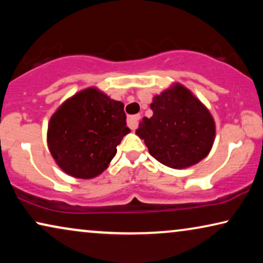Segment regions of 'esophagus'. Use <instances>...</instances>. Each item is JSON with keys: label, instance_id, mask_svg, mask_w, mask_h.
Returning <instances> with one entry per match:
<instances>
[{"label": "esophagus", "instance_id": "34e87169", "mask_svg": "<svg viewBox=\"0 0 263 263\" xmlns=\"http://www.w3.org/2000/svg\"><path fill=\"white\" fill-rule=\"evenodd\" d=\"M140 115H134V116H130V117H128V121H127V123H128V127L132 129V130H135L136 128H138V125H139V120H140Z\"/></svg>", "mask_w": 263, "mask_h": 263}]
</instances>
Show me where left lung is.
<instances>
[{"label": "left lung", "mask_w": 263, "mask_h": 263, "mask_svg": "<svg viewBox=\"0 0 263 263\" xmlns=\"http://www.w3.org/2000/svg\"><path fill=\"white\" fill-rule=\"evenodd\" d=\"M151 109L153 116L143 117L135 134L159 163L181 170L208 156L215 139V122L190 89L172 84L153 97Z\"/></svg>", "instance_id": "8db88e82"}]
</instances>
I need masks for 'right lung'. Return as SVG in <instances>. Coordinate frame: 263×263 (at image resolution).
<instances>
[{
  "mask_svg": "<svg viewBox=\"0 0 263 263\" xmlns=\"http://www.w3.org/2000/svg\"><path fill=\"white\" fill-rule=\"evenodd\" d=\"M124 104L97 87L81 89L61 104L50 118L46 141L67 175L91 179L109 167L127 127Z\"/></svg>",
  "mask_w": 263,
  "mask_h": 263,
  "instance_id": "obj_1",
  "label": "right lung"
}]
</instances>
